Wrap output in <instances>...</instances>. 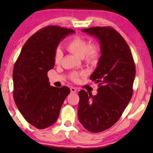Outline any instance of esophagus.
Segmentation results:
<instances>
[{"instance_id": "34e87169", "label": "esophagus", "mask_w": 153, "mask_h": 153, "mask_svg": "<svg viewBox=\"0 0 153 153\" xmlns=\"http://www.w3.org/2000/svg\"><path fill=\"white\" fill-rule=\"evenodd\" d=\"M70 91L71 93H76L77 92V89L75 88V87H71Z\"/></svg>"}]
</instances>
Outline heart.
<instances>
[{"mask_svg":"<svg viewBox=\"0 0 153 153\" xmlns=\"http://www.w3.org/2000/svg\"><path fill=\"white\" fill-rule=\"evenodd\" d=\"M68 51L71 53L83 58L86 63L94 64L98 62L101 54L100 47L99 44H89L85 38L79 36H74L68 41L66 45ZM63 57V53L60 48H57L54 53V63L59 64ZM83 73L74 72L70 74V79L73 82H77L79 81L80 76H83Z\"/></svg>","mask_w":153,"mask_h":153,"instance_id":"b5f03b06","label":"heart"}]
</instances>
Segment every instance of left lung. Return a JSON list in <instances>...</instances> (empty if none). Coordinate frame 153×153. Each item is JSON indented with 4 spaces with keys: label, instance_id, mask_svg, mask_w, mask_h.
Wrapping results in <instances>:
<instances>
[{
    "label": "left lung",
    "instance_id": "left-lung-1",
    "mask_svg": "<svg viewBox=\"0 0 153 153\" xmlns=\"http://www.w3.org/2000/svg\"><path fill=\"white\" fill-rule=\"evenodd\" d=\"M82 31L99 40L101 56L90 79L99 83L97 94L78 93L77 115L87 130L99 133L118 121L133 95L135 66L122 35L111 27H93Z\"/></svg>",
    "mask_w": 153,
    "mask_h": 153
}]
</instances>
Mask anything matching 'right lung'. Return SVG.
Returning a JSON list of instances; mask_svg holds the SVG:
<instances>
[{"mask_svg":"<svg viewBox=\"0 0 153 153\" xmlns=\"http://www.w3.org/2000/svg\"><path fill=\"white\" fill-rule=\"evenodd\" d=\"M71 29L48 25L28 39L13 70V97L25 120L37 129L56 122L70 89L50 85L47 72L54 66V53Z\"/></svg>","mask_w":153,"mask_h":153,"instance_id":"obj_1","label":"right lung"}]
</instances>
